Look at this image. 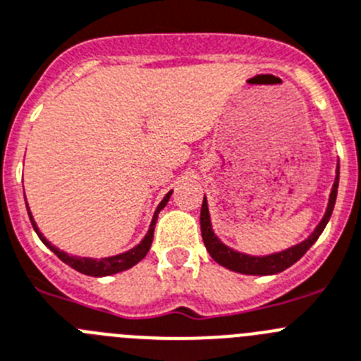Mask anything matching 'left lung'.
Returning <instances> with one entry per match:
<instances>
[{
	"label": "left lung",
	"mask_w": 361,
	"mask_h": 361,
	"mask_svg": "<svg viewBox=\"0 0 361 361\" xmlns=\"http://www.w3.org/2000/svg\"><path fill=\"white\" fill-rule=\"evenodd\" d=\"M338 180H340V164H336V176H334V183L331 187L329 201H327V209L324 212L322 219L314 226L313 232L300 241L298 245L290 246V248L282 250V252L269 253V255H250V253L237 252V250L230 248L225 243L221 241L219 237L216 235L212 228V221H210L209 212V201L207 196L203 197V204H201V237L207 246V252L210 253V257L217 262V264L225 266L230 271L243 275H275L284 271L286 268L293 266L298 259L314 245L320 233L324 232L326 225L329 223V217L333 214L334 203H336V194H338Z\"/></svg>",
	"instance_id": "left-lung-1"
}]
</instances>
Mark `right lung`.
Instances as JSON below:
<instances>
[{"label":"right lung","mask_w":361,"mask_h":361,"mask_svg":"<svg viewBox=\"0 0 361 361\" xmlns=\"http://www.w3.org/2000/svg\"><path fill=\"white\" fill-rule=\"evenodd\" d=\"M171 194H173V190L165 194L164 200L160 201V204H158L157 210H154V216H152L147 233H145V237L142 239L140 243H138V245L133 246V248L128 250V252H122V253H118V255H111V257H102V259L70 255V253L63 252V250H59L57 246H54L50 241H48L47 237L43 235V233L39 232L37 225H35V221H34V216H32L30 209H28V203H27V210H28V217H30L32 226H34V230H35V233L39 235V239H41V241H43L44 245H47L48 248H50L51 252H54L55 255L61 259V261L66 262L68 266H71V268L77 269V271H80V274L90 275V277H108V275H115V274H120V271H126V269L133 268L136 262H140L142 259L147 255L149 248H151L152 235H154V225H157V221H158V214L164 210V207L167 204Z\"/></svg>","instance_id":"right-lung-1"}]
</instances>
